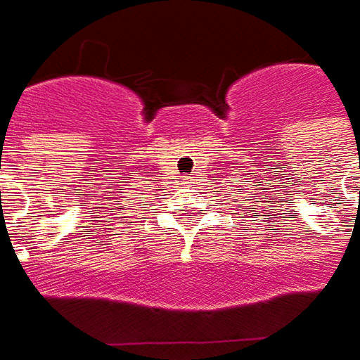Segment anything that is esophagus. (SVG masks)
<instances>
[{
    "label": "esophagus",
    "mask_w": 360,
    "mask_h": 360,
    "mask_svg": "<svg viewBox=\"0 0 360 360\" xmlns=\"http://www.w3.org/2000/svg\"><path fill=\"white\" fill-rule=\"evenodd\" d=\"M184 180H186L184 184H194V176H184Z\"/></svg>",
    "instance_id": "1"
}]
</instances>
